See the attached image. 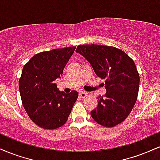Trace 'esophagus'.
<instances>
[{"label": "esophagus", "mask_w": 160, "mask_h": 160, "mask_svg": "<svg viewBox=\"0 0 160 160\" xmlns=\"http://www.w3.org/2000/svg\"><path fill=\"white\" fill-rule=\"evenodd\" d=\"M79 95H80V98H85L86 95H87V92L85 91H80L79 92Z\"/></svg>", "instance_id": "esophagus-1"}]
</instances>
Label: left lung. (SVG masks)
I'll return each mask as SVG.
<instances>
[{"mask_svg":"<svg viewBox=\"0 0 160 160\" xmlns=\"http://www.w3.org/2000/svg\"><path fill=\"white\" fill-rule=\"evenodd\" d=\"M76 52L90 63L99 78L105 79L104 97L91 111L97 123L113 127L126 120L136 102L140 78L135 62L123 51L103 45L78 46Z\"/></svg>","mask_w":160,"mask_h":160,"instance_id":"8db88e82","label":"left lung"}]
</instances>
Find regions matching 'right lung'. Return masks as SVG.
I'll return each instance as SVG.
<instances>
[{
    "instance_id": "right-lung-1",
    "label": "right lung",
    "mask_w": 160,
    "mask_h": 160,
    "mask_svg": "<svg viewBox=\"0 0 160 160\" xmlns=\"http://www.w3.org/2000/svg\"><path fill=\"white\" fill-rule=\"evenodd\" d=\"M75 47L54 49L34 55L22 69L19 85L22 102L33 122L46 129L63 126L78 97L77 91L58 90L54 80L63 69Z\"/></svg>"
}]
</instances>
